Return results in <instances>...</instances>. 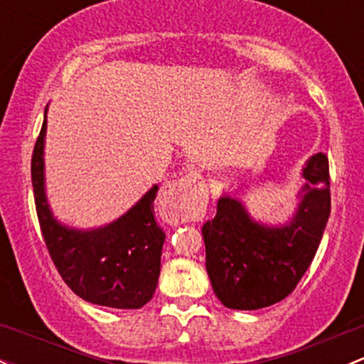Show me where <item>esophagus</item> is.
Segmentation results:
<instances>
[{
    "label": "esophagus",
    "mask_w": 364,
    "mask_h": 364,
    "mask_svg": "<svg viewBox=\"0 0 364 364\" xmlns=\"http://www.w3.org/2000/svg\"><path fill=\"white\" fill-rule=\"evenodd\" d=\"M207 197L209 193L200 174L190 171L162 186L159 193V210L171 225L198 221L205 210Z\"/></svg>",
    "instance_id": "obj_1"
}]
</instances>
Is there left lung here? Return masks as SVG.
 <instances>
[{"mask_svg": "<svg viewBox=\"0 0 364 364\" xmlns=\"http://www.w3.org/2000/svg\"><path fill=\"white\" fill-rule=\"evenodd\" d=\"M301 176V200L285 225L255 221L240 198L225 193L214 219L202 226L207 274L230 309L254 311L283 301L313 262L330 215L328 157H309Z\"/></svg>", "mask_w": 364, "mask_h": 364, "instance_id": "1", "label": "left lung"}]
</instances>
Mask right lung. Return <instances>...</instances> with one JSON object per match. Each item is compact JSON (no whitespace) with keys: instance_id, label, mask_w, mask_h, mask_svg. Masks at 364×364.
<instances>
[{"instance_id":"right-lung-1","label":"right lung","mask_w":364,"mask_h":364,"mask_svg":"<svg viewBox=\"0 0 364 364\" xmlns=\"http://www.w3.org/2000/svg\"><path fill=\"white\" fill-rule=\"evenodd\" d=\"M46 112L33 154V188L41 233L60 277L91 304L139 309L154 297L161 274L166 233L155 221L154 185L121 218L105 226L79 230L51 213L45 181Z\"/></svg>"}]
</instances>
